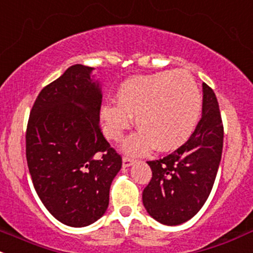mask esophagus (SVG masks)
I'll use <instances>...</instances> for the list:
<instances>
[{
    "mask_svg": "<svg viewBox=\"0 0 253 253\" xmlns=\"http://www.w3.org/2000/svg\"><path fill=\"white\" fill-rule=\"evenodd\" d=\"M131 165H134V160L129 157H123V167L126 168V167H130Z\"/></svg>",
    "mask_w": 253,
    "mask_h": 253,
    "instance_id": "obj_1",
    "label": "esophagus"
}]
</instances>
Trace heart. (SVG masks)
Returning a JSON list of instances; mask_svg holds the SVG:
<instances>
[{
	"mask_svg": "<svg viewBox=\"0 0 253 253\" xmlns=\"http://www.w3.org/2000/svg\"><path fill=\"white\" fill-rule=\"evenodd\" d=\"M117 103L101 107L103 132L118 141L135 117L141 130L124 144L131 155L147 152L153 146L160 152L180 147L196 129L202 108L199 87L184 70L131 78L118 88Z\"/></svg>",
	"mask_w": 253,
	"mask_h": 253,
	"instance_id": "1",
	"label": "heart"
}]
</instances>
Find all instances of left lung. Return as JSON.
<instances>
[{
	"mask_svg": "<svg viewBox=\"0 0 253 253\" xmlns=\"http://www.w3.org/2000/svg\"><path fill=\"white\" fill-rule=\"evenodd\" d=\"M202 117L190 139L170 155L148 161L152 178L142 192L148 214L166 225L191 219L207 201L223 151L224 129L213 90L202 84Z\"/></svg>",
	"mask_w": 253,
	"mask_h": 253,
	"instance_id": "1",
	"label": "left lung"
}]
</instances>
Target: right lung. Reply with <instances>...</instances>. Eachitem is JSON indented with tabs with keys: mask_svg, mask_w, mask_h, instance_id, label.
Segmentation results:
<instances>
[{
	"mask_svg": "<svg viewBox=\"0 0 253 253\" xmlns=\"http://www.w3.org/2000/svg\"><path fill=\"white\" fill-rule=\"evenodd\" d=\"M93 68L74 64L45 86L31 108L27 161L36 194L61 223L90 225L107 211L122 157L100 127L102 92Z\"/></svg>",
	"mask_w": 253,
	"mask_h": 253,
	"instance_id": "right-lung-1",
	"label": "right lung"
}]
</instances>
